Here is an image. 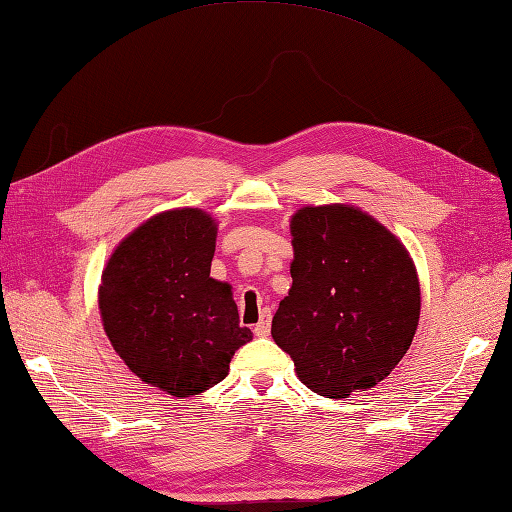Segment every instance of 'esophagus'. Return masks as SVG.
<instances>
[{"instance_id":"obj_1","label":"esophagus","mask_w":512,"mask_h":512,"mask_svg":"<svg viewBox=\"0 0 512 512\" xmlns=\"http://www.w3.org/2000/svg\"><path fill=\"white\" fill-rule=\"evenodd\" d=\"M271 311H263L260 313V322L254 326V333L258 335V337H267L269 335V328H271Z\"/></svg>"}]
</instances>
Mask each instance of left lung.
<instances>
[{
    "mask_svg": "<svg viewBox=\"0 0 512 512\" xmlns=\"http://www.w3.org/2000/svg\"><path fill=\"white\" fill-rule=\"evenodd\" d=\"M293 285L271 322L298 379L326 399L370 390L412 346L420 317L414 260L355 206H304L291 217Z\"/></svg>",
    "mask_w": 512,
    "mask_h": 512,
    "instance_id": "obj_1",
    "label": "left lung"
}]
</instances>
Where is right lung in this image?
Instances as JSON below:
<instances>
[{
    "instance_id": "add662e5",
    "label": "right lung",
    "mask_w": 512,
    "mask_h": 512,
    "mask_svg": "<svg viewBox=\"0 0 512 512\" xmlns=\"http://www.w3.org/2000/svg\"><path fill=\"white\" fill-rule=\"evenodd\" d=\"M217 221L199 208L155 214L113 249L98 287L113 350L144 383L170 396L210 390L252 342L227 282L210 276Z\"/></svg>"
}]
</instances>
